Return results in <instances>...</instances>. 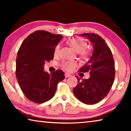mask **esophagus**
I'll use <instances>...</instances> for the list:
<instances>
[{"label":"esophagus","instance_id":"1","mask_svg":"<svg viewBox=\"0 0 131 131\" xmlns=\"http://www.w3.org/2000/svg\"><path fill=\"white\" fill-rule=\"evenodd\" d=\"M65 76L66 77H70L71 76H72V75H71V74H69V73H65Z\"/></svg>","mask_w":131,"mask_h":131}]
</instances>
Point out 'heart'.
<instances>
[{
    "instance_id": "obj_1",
    "label": "heart",
    "mask_w": 131,
    "mask_h": 131,
    "mask_svg": "<svg viewBox=\"0 0 131 131\" xmlns=\"http://www.w3.org/2000/svg\"><path fill=\"white\" fill-rule=\"evenodd\" d=\"M67 43L71 47L73 48L76 51V52H79V54L81 55V56L87 57L89 54V51L85 48L87 43L81 38L74 37V38L69 39L67 41ZM59 48H60V46H59V44H58L54 50L55 54H58ZM76 66L77 63L73 61H65L62 64V68L66 70L69 71V72L73 70L76 67Z\"/></svg>"
}]
</instances>
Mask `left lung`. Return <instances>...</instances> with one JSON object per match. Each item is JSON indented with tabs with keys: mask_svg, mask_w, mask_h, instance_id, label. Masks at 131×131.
Instances as JSON below:
<instances>
[{
	"mask_svg": "<svg viewBox=\"0 0 131 131\" xmlns=\"http://www.w3.org/2000/svg\"><path fill=\"white\" fill-rule=\"evenodd\" d=\"M80 36L87 37L94 48L90 59L79 70L83 73L90 72V77L81 80L77 76L78 84L73 91L81 102L93 105L102 100L109 92L114 80V62L110 48L100 36L88 33Z\"/></svg>",
	"mask_w": 131,
	"mask_h": 131,
	"instance_id": "obj_1",
	"label": "left lung"
}]
</instances>
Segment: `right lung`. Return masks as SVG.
I'll return each mask as SVG.
<instances>
[{"label":"right lung","mask_w":131,"mask_h":131,"mask_svg":"<svg viewBox=\"0 0 131 131\" xmlns=\"http://www.w3.org/2000/svg\"><path fill=\"white\" fill-rule=\"evenodd\" d=\"M62 38L61 35L37 30L29 35L19 48L15 74L24 95L33 102L50 100L58 83L65 78L61 70L50 74L44 70L45 62L53 59L55 48Z\"/></svg>","instance_id":"1"}]
</instances>
